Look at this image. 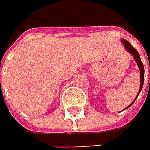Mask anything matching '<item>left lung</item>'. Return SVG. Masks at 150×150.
<instances>
[{"label":"left lung","instance_id":"obj_1","mask_svg":"<svg viewBox=\"0 0 150 150\" xmlns=\"http://www.w3.org/2000/svg\"><path fill=\"white\" fill-rule=\"evenodd\" d=\"M121 41H122V43L124 44V46H125V50L128 52V53H130L131 54L133 55V57H134V61L137 63V65H138V68H139V70H140V77H141V79H140V82H141V84H140V89H139V92H138V95H137V96L135 97V99L133 101V103H131L130 105H128L125 110H126V109H128L131 105H132L134 102H135V100L137 99V97H138V96H139V93H141V91L142 90V86H143V82H144V66H143V64H142V60H141V57H140V54H139V53H138V51L131 45L126 40H124V39H122L121 40Z\"/></svg>","mask_w":150,"mask_h":150}]
</instances>
